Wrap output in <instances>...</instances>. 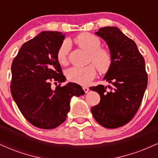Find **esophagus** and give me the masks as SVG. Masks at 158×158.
<instances>
[{
	"mask_svg": "<svg viewBox=\"0 0 158 158\" xmlns=\"http://www.w3.org/2000/svg\"><path fill=\"white\" fill-rule=\"evenodd\" d=\"M83 90H84L85 93H88V90H89V88L88 87H83Z\"/></svg>",
	"mask_w": 158,
	"mask_h": 158,
	"instance_id": "1",
	"label": "esophagus"
}]
</instances>
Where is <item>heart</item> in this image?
<instances>
[{
	"label": "heart",
	"instance_id": "b5f03b06",
	"mask_svg": "<svg viewBox=\"0 0 158 158\" xmlns=\"http://www.w3.org/2000/svg\"><path fill=\"white\" fill-rule=\"evenodd\" d=\"M73 42L87 52H89L90 64L83 68H70L67 71L68 80L77 84L88 85L97 74V68L100 73H108L113 64V55L108 48L102 47V41L93 34L83 32L74 38ZM68 44L64 43L56 52V59L61 65H66L68 63Z\"/></svg>",
	"mask_w": 158,
	"mask_h": 158
}]
</instances>
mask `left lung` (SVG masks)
<instances>
[{
  "mask_svg": "<svg viewBox=\"0 0 158 158\" xmlns=\"http://www.w3.org/2000/svg\"><path fill=\"white\" fill-rule=\"evenodd\" d=\"M96 34L108 44L113 64L104 78L109 84L90 88L100 96L91 113L105 128H119L133 119L142 102L148 83L145 61L135 41L117 27H102Z\"/></svg>",
  "mask_w": 158,
  "mask_h": 158,
  "instance_id": "obj_1",
  "label": "left lung"
}]
</instances>
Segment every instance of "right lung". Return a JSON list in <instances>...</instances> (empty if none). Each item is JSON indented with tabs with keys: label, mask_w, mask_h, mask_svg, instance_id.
Instances as JSON below:
<instances>
[{
	"label": "right lung",
	"mask_w": 158,
	"mask_h": 158,
	"mask_svg": "<svg viewBox=\"0 0 158 158\" xmlns=\"http://www.w3.org/2000/svg\"><path fill=\"white\" fill-rule=\"evenodd\" d=\"M64 35L44 31L24 43L12 61L10 90L25 119L34 126L52 129L67 118L73 96L84 95L79 85L65 81L56 52ZM60 85L52 90V82Z\"/></svg>",
	"instance_id": "obj_1"
}]
</instances>
